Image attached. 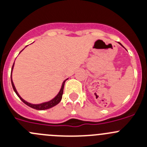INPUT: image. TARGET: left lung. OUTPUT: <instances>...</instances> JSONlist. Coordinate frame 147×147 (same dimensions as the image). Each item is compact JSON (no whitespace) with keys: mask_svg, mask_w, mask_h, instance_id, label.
I'll return each mask as SVG.
<instances>
[{"mask_svg":"<svg viewBox=\"0 0 147 147\" xmlns=\"http://www.w3.org/2000/svg\"><path fill=\"white\" fill-rule=\"evenodd\" d=\"M119 44H120V45H121V43H119ZM121 46H122V45H121Z\"/></svg>","mask_w":147,"mask_h":147,"instance_id":"8db88e82","label":"left lung"}]
</instances>
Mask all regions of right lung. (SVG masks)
I'll use <instances>...</instances> for the list:
<instances>
[{
    "mask_svg": "<svg viewBox=\"0 0 147 147\" xmlns=\"http://www.w3.org/2000/svg\"><path fill=\"white\" fill-rule=\"evenodd\" d=\"M14 63H13V67H12V69H11V84H12V86H13V90H14L15 92L16 93V94H17V95L18 96L19 98H20V100H22V101H23V102H24V103L26 104V105H28V106H29L30 107L33 108V109H37V110H45V109H50V108H51V107H53L55 106V105H57V104L59 103V102H60V101H61L62 97H63V90H64L65 82V81H66L67 80V79L65 80L64 81V82H63V84H62L61 89H60V92H59L58 94H57V95H56L55 97L53 99V100H50V101L46 102H43V103H41V104H38V105H33V104L29 103V102H26V100H23V99L22 98V97H20V95H19L18 93L17 90H16V87H15L14 84H13V80H12V71H13V67H14Z\"/></svg>",
    "mask_w": 147,
    "mask_h": 147,
    "instance_id": "add662e5",
    "label": "right lung"
}]
</instances>
